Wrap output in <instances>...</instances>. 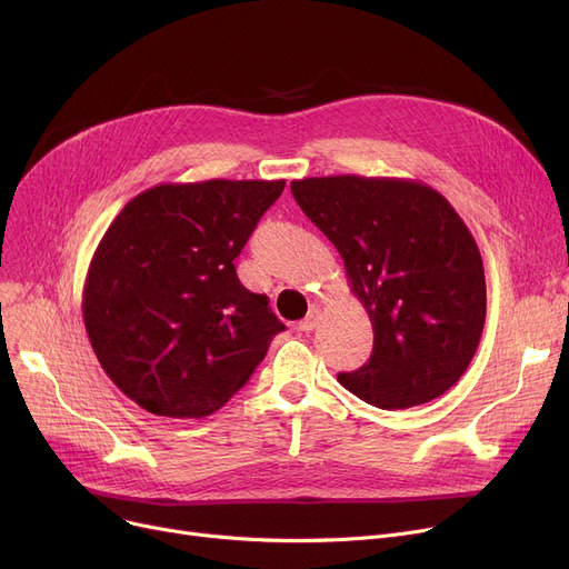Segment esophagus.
<instances>
[{"instance_id": "esophagus-1", "label": "esophagus", "mask_w": 569, "mask_h": 569, "mask_svg": "<svg viewBox=\"0 0 569 569\" xmlns=\"http://www.w3.org/2000/svg\"><path fill=\"white\" fill-rule=\"evenodd\" d=\"M318 320H320V311L313 307L305 320L297 322V330H300V332H313V330H316V325H318Z\"/></svg>"}]
</instances>
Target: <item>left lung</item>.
<instances>
[{
    "label": "left lung",
    "mask_w": 569,
    "mask_h": 569,
    "mask_svg": "<svg viewBox=\"0 0 569 569\" xmlns=\"http://www.w3.org/2000/svg\"><path fill=\"white\" fill-rule=\"evenodd\" d=\"M290 191L337 247L373 325L369 362L339 382L382 410L445 395L487 318L482 256L455 207L422 182L390 177H307Z\"/></svg>",
    "instance_id": "8db88e82"
}]
</instances>
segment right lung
Segmentation results:
<instances>
[{
	"label": "right lung",
	"mask_w": 569,
	"mask_h": 569,
	"mask_svg": "<svg viewBox=\"0 0 569 569\" xmlns=\"http://www.w3.org/2000/svg\"><path fill=\"white\" fill-rule=\"evenodd\" d=\"M283 187L159 184L106 230L84 281V330L108 378L147 412H217L286 330L232 262Z\"/></svg>",
	"instance_id": "obj_1"
}]
</instances>
